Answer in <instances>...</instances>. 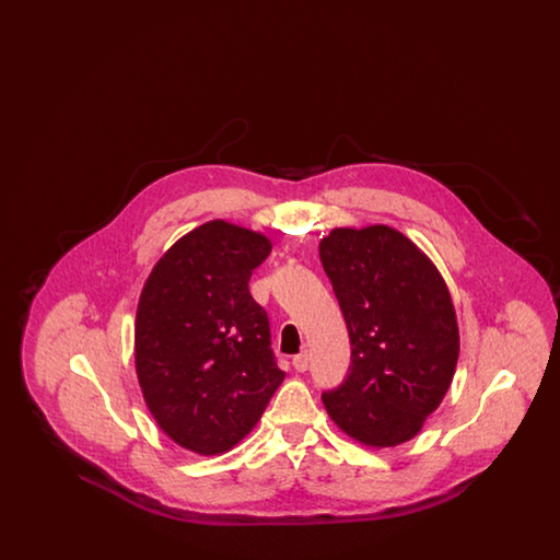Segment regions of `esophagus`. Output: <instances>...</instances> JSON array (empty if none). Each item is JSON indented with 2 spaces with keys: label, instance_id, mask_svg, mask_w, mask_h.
<instances>
[{
  "label": "esophagus",
  "instance_id": "obj_1",
  "mask_svg": "<svg viewBox=\"0 0 560 560\" xmlns=\"http://www.w3.org/2000/svg\"><path fill=\"white\" fill-rule=\"evenodd\" d=\"M293 370L295 372H306L308 370V365H311V354H308V350H304V352H300V354H295L293 357Z\"/></svg>",
  "mask_w": 560,
  "mask_h": 560
}]
</instances>
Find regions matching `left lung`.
Instances as JSON below:
<instances>
[{"label": "left lung", "instance_id": "left-lung-1", "mask_svg": "<svg viewBox=\"0 0 560 560\" xmlns=\"http://www.w3.org/2000/svg\"><path fill=\"white\" fill-rule=\"evenodd\" d=\"M350 336V372L323 405L352 441H411L445 399L459 357L452 293L427 254L386 224L338 226L319 243Z\"/></svg>", "mask_w": 560, "mask_h": 560}]
</instances>
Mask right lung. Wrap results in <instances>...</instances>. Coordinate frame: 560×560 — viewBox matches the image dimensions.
I'll list each match as a JSON object with an SVG mask.
<instances>
[{"label": "right lung", "instance_id": "right-lung-1", "mask_svg": "<svg viewBox=\"0 0 560 560\" xmlns=\"http://www.w3.org/2000/svg\"><path fill=\"white\" fill-rule=\"evenodd\" d=\"M265 233L210 220L176 241L138 300L133 363L158 427L197 455L231 452L260 422L285 372L249 293Z\"/></svg>", "mask_w": 560, "mask_h": 560}]
</instances>
